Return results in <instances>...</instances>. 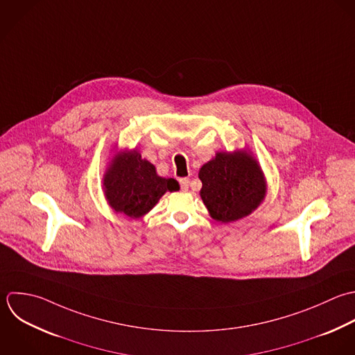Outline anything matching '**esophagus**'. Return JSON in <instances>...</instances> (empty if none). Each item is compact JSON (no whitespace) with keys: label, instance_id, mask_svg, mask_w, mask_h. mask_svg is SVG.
<instances>
[{"label":"esophagus","instance_id":"obj_1","mask_svg":"<svg viewBox=\"0 0 355 355\" xmlns=\"http://www.w3.org/2000/svg\"><path fill=\"white\" fill-rule=\"evenodd\" d=\"M180 187L182 191H187L189 188V180L188 178H180Z\"/></svg>","mask_w":355,"mask_h":355}]
</instances>
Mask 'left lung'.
<instances>
[{"mask_svg": "<svg viewBox=\"0 0 355 355\" xmlns=\"http://www.w3.org/2000/svg\"><path fill=\"white\" fill-rule=\"evenodd\" d=\"M200 196L210 216L232 223L249 216L266 195V182L260 166L248 152L216 155L200 171Z\"/></svg>", "mask_w": 355, "mask_h": 355, "instance_id": "8db88e82", "label": "left lung"}]
</instances>
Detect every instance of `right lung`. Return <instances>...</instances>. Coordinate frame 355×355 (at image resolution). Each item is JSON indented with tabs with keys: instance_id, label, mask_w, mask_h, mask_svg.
<instances>
[{
	"instance_id": "obj_1",
	"label": "right lung",
	"mask_w": 355,
	"mask_h": 355,
	"mask_svg": "<svg viewBox=\"0 0 355 355\" xmlns=\"http://www.w3.org/2000/svg\"><path fill=\"white\" fill-rule=\"evenodd\" d=\"M103 187L112 209L131 218L146 214L167 191L180 189L174 178L159 177L155 166L135 150L123 153L113 162Z\"/></svg>"
}]
</instances>
